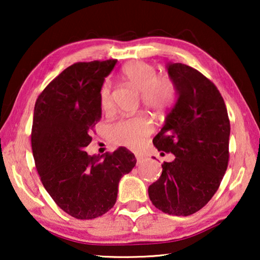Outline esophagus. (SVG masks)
<instances>
[{
	"instance_id": "34e87169",
	"label": "esophagus",
	"mask_w": 260,
	"mask_h": 260,
	"mask_svg": "<svg viewBox=\"0 0 260 260\" xmlns=\"http://www.w3.org/2000/svg\"><path fill=\"white\" fill-rule=\"evenodd\" d=\"M135 157H136V159H137V162H138V163H140V162L142 161V159H143V158H144V156H143V155H142V154H135Z\"/></svg>"
}]
</instances>
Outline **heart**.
<instances>
[{"label": "heart", "instance_id": "b5f03b06", "mask_svg": "<svg viewBox=\"0 0 260 260\" xmlns=\"http://www.w3.org/2000/svg\"><path fill=\"white\" fill-rule=\"evenodd\" d=\"M123 78L137 91L142 92V102L156 113H161L173 104L176 95L175 85L168 77L156 78V69L143 61H131L124 66ZM99 103L104 111L112 106L111 85L105 81L99 91ZM154 130L147 116L123 118L109 126V135L113 143L127 148H138L144 138Z\"/></svg>", "mask_w": 260, "mask_h": 260}]
</instances>
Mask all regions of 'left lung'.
<instances>
[{"label":"left lung","mask_w":260,"mask_h":260,"mask_svg":"<svg viewBox=\"0 0 260 260\" xmlns=\"http://www.w3.org/2000/svg\"><path fill=\"white\" fill-rule=\"evenodd\" d=\"M176 102L152 143L175 159L148 188L152 205L170 215L200 211L218 190L229 166L230 119L214 84L184 63L167 65Z\"/></svg>","instance_id":"left-lung-1"}]
</instances>
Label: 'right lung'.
I'll return each mask as SVG.
<instances>
[{
    "label": "right lung",
    "instance_id": "obj_1",
    "mask_svg": "<svg viewBox=\"0 0 260 260\" xmlns=\"http://www.w3.org/2000/svg\"><path fill=\"white\" fill-rule=\"evenodd\" d=\"M117 62H76L37 99L31 126L35 167L55 204L76 219L98 218L116 204L118 183L136 166L126 148L87 155L91 129L102 118L99 91Z\"/></svg>",
    "mask_w": 260,
    "mask_h": 260
}]
</instances>
